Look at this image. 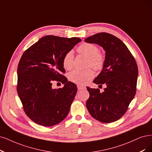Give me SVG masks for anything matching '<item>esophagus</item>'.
<instances>
[{
    "mask_svg": "<svg viewBox=\"0 0 152 152\" xmlns=\"http://www.w3.org/2000/svg\"><path fill=\"white\" fill-rule=\"evenodd\" d=\"M77 88L78 90H81V89H85V86H80V85H77Z\"/></svg>",
    "mask_w": 152,
    "mask_h": 152,
    "instance_id": "esophagus-1",
    "label": "esophagus"
}]
</instances>
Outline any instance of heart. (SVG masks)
Segmentation results:
<instances>
[{
	"mask_svg": "<svg viewBox=\"0 0 152 152\" xmlns=\"http://www.w3.org/2000/svg\"><path fill=\"white\" fill-rule=\"evenodd\" d=\"M77 53L88 58L87 66H91L97 71H102L105 64L104 55L99 51L98 47L94 44L84 42L77 48ZM74 54L72 50L67 51L63 59V66L66 69H71L74 65ZM94 77L92 69H75L70 72L68 78L71 82L77 85H86Z\"/></svg>",
	"mask_w": 152,
	"mask_h": 152,
	"instance_id": "b5f03b06",
	"label": "heart"
}]
</instances>
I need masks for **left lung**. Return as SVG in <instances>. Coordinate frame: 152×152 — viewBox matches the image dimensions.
<instances>
[{
	"label": "left lung",
	"mask_w": 152,
	"mask_h": 152,
	"mask_svg": "<svg viewBox=\"0 0 152 152\" xmlns=\"http://www.w3.org/2000/svg\"><path fill=\"white\" fill-rule=\"evenodd\" d=\"M106 51L105 64L102 71L93 81L106 86L99 89L87 88L89 97L86 102L89 113L101 122L117 121L125 114L137 90L138 69L136 61L126 45L120 39L106 32H100L85 39Z\"/></svg>",
	"instance_id": "1"
}]
</instances>
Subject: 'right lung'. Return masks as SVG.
<instances>
[{"mask_svg":"<svg viewBox=\"0 0 152 152\" xmlns=\"http://www.w3.org/2000/svg\"><path fill=\"white\" fill-rule=\"evenodd\" d=\"M81 39L46 36L26 49L18 67L17 91L24 111L39 125L51 126L68 115L77 92L75 83L64 76L63 59ZM54 80L65 84L52 88Z\"/></svg>","mask_w":152,"mask_h":152,"instance_id":"add662e5","label":"right lung"}]
</instances>
